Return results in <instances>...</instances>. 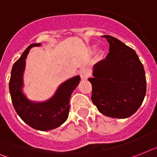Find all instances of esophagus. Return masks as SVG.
<instances>
[{"instance_id": "esophagus-1", "label": "esophagus", "mask_w": 157, "mask_h": 157, "mask_svg": "<svg viewBox=\"0 0 157 157\" xmlns=\"http://www.w3.org/2000/svg\"><path fill=\"white\" fill-rule=\"evenodd\" d=\"M79 75L82 79H87L88 77H89V71L86 68H82V69H81L79 71Z\"/></svg>"}]
</instances>
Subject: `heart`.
Masks as SVG:
<instances>
[{
    "label": "heart",
    "mask_w": 157,
    "mask_h": 157,
    "mask_svg": "<svg viewBox=\"0 0 157 157\" xmlns=\"http://www.w3.org/2000/svg\"><path fill=\"white\" fill-rule=\"evenodd\" d=\"M95 50H96L95 46H91V47L89 49V52H90V53H94ZM98 56L100 57V58H102V57L103 56V50H99V53H98Z\"/></svg>",
    "instance_id": "heart-1"
}]
</instances>
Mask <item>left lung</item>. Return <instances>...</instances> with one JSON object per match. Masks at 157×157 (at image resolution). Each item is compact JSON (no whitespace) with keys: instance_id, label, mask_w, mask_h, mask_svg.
<instances>
[{"instance_id":"obj_1","label":"left lung","mask_w":157,"mask_h":157,"mask_svg":"<svg viewBox=\"0 0 157 157\" xmlns=\"http://www.w3.org/2000/svg\"><path fill=\"white\" fill-rule=\"evenodd\" d=\"M109 43L106 58L94 66L91 100L106 116L125 119L139 109L146 94L144 69L136 53L116 37L103 36Z\"/></svg>"}]
</instances>
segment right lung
Returning a JSON list of instances; mask_svg holds the SVG:
<instances>
[{
	"mask_svg": "<svg viewBox=\"0 0 157 157\" xmlns=\"http://www.w3.org/2000/svg\"><path fill=\"white\" fill-rule=\"evenodd\" d=\"M41 45V43L29 45L14 63L9 86L14 109L21 119L36 130L49 131L61 126L67 120L71 94L81 78L79 75H76L65 81L60 84L54 95L46 101L34 102L28 99L22 91L25 59L31 48Z\"/></svg>",
	"mask_w": 157,
	"mask_h": 157,
	"instance_id": "obj_1",
	"label": "right lung"
}]
</instances>
